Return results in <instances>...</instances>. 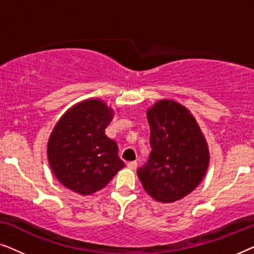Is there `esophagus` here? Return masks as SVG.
Listing matches in <instances>:
<instances>
[{"label":"esophagus","instance_id":"esophagus-1","mask_svg":"<svg viewBox=\"0 0 254 254\" xmlns=\"http://www.w3.org/2000/svg\"><path fill=\"white\" fill-rule=\"evenodd\" d=\"M127 166L128 168H129L130 170H136V168H137V163L136 162H129L127 164Z\"/></svg>","mask_w":254,"mask_h":254}]
</instances>
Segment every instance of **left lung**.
<instances>
[{"instance_id":"8db88e82","label":"left lung","mask_w":254,"mask_h":254,"mask_svg":"<svg viewBox=\"0 0 254 254\" xmlns=\"http://www.w3.org/2000/svg\"><path fill=\"white\" fill-rule=\"evenodd\" d=\"M147 117L151 152L137 176L156 201L175 202L202 180L209 164L207 142L190 111L173 100H159Z\"/></svg>"}]
</instances>
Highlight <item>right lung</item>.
Here are the masks:
<instances>
[{
	"label": "right lung",
	"instance_id": "obj_1",
	"mask_svg": "<svg viewBox=\"0 0 254 254\" xmlns=\"http://www.w3.org/2000/svg\"><path fill=\"white\" fill-rule=\"evenodd\" d=\"M113 111L99 99L76 104L53 129L47 145L52 171L82 195L102 190L125 166L118 145L105 135Z\"/></svg>",
	"mask_w": 254,
	"mask_h": 254
}]
</instances>
